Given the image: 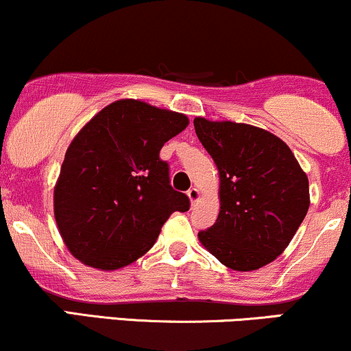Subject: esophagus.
<instances>
[{
	"label": "esophagus",
	"mask_w": 351,
	"mask_h": 351,
	"mask_svg": "<svg viewBox=\"0 0 351 351\" xmlns=\"http://www.w3.org/2000/svg\"><path fill=\"white\" fill-rule=\"evenodd\" d=\"M188 197H189V201H191V204L194 206L196 204L197 201H199V189L197 188H191L188 191Z\"/></svg>",
	"instance_id": "esophagus-1"
}]
</instances>
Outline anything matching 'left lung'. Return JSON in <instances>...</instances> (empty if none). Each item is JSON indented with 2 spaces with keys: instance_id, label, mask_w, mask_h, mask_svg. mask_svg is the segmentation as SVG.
I'll return each instance as SVG.
<instances>
[{
  "instance_id": "8db88e82",
  "label": "left lung",
  "mask_w": 351,
  "mask_h": 351,
  "mask_svg": "<svg viewBox=\"0 0 351 351\" xmlns=\"http://www.w3.org/2000/svg\"><path fill=\"white\" fill-rule=\"evenodd\" d=\"M194 130L219 170L221 210L197 234L209 253L235 271L271 263L309 209V180L280 137L250 124L204 117Z\"/></svg>"
}]
</instances>
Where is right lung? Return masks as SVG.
<instances>
[{"label": "right lung", "instance_id": "1", "mask_svg": "<svg viewBox=\"0 0 351 351\" xmlns=\"http://www.w3.org/2000/svg\"><path fill=\"white\" fill-rule=\"evenodd\" d=\"M188 124L184 114L119 99L75 135L53 189L55 221L75 258L104 271L128 267L175 210L186 213L160 150Z\"/></svg>", "mask_w": 351, "mask_h": 351}]
</instances>
